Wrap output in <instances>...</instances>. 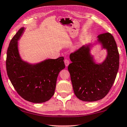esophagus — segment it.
Instances as JSON below:
<instances>
[{"instance_id":"obj_1","label":"esophagus","mask_w":127,"mask_h":127,"mask_svg":"<svg viewBox=\"0 0 127 127\" xmlns=\"http://www.w3.org/2000/svg\"><path fill=\"white\" fill-rule=\"evenodd\" d=\"M64 64H65V66H66V67H67V66H68V64H70V62H69V61L67 59H65V60H64Z\"/></svg>"}]
</instances>
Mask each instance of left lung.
<instances>
[{
    "mask_svg": "<svg viewBox=\"0 0 127 127\" xmlns=\"http://www.w3.org/2000/svg\"><path fill=\"white\" fill-rule=\"evenodd\" d=\"M98 41L107 50L102 64H97L91 55L90 45L83 46L71 53L72 63L68 66L74 93L79 99L93 102L108 94L115 81L119 64V55L115 40L109 32L98 36Z\"/></svg>",
    "mask_w": 127,
    "mask_h": 127,
    "instance_id": "left-lung-1",
    "label": "left lung"
}]
</instances>
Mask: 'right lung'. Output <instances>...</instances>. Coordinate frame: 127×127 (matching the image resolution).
Listing matches in <instances>:
<instances>
[{"label": "right lung", "instance_id": "add662e5", "mask_svg": "<svg viewBox=\"0 0 127 127\" xmlns=\"http://www.w3.org/2000/svg\"><path fill=\"white\" fill-rule=\"evenodd\" d=\"M21 28L12 38L7 50V74L16 91L23 99L39 103L53 96L57 76L65 67L64 57L47 59L36 64L23 61L19 53L18 41L23 33Z\"/></svg>", "mask_w": 127, "mask_h": 127}]
</instances>
